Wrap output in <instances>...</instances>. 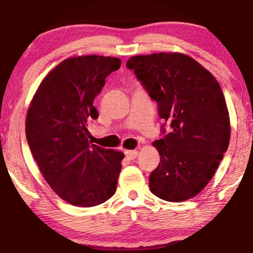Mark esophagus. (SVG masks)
<instances>
[{
    "label": "esophagus",
    "instance_id": "34e87169",
    "mask_svg": "<svg viewBox=\"0 0 253 253\" xmlns=\"http://www.w3.org/2000/svg\"><path fill=\"white\" fill-rule=\"evenodd\" d=\"M125 155L128 159H135L138 156L137 150H126Z\"/></svg>",
    "mask_w": 253,
    "mask_h": 253
}]
</instances>
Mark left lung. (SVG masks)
Listing matches in <instances>:
<instances>
[{
	"label": "left lung",
	"instance_id": "left-lung-1",
	"mask_svg": "<svg viewBox=\"0 0 253 253\" xmlns=\"http://www.w3.org/2000/svg\"><path fill=\"white\" fill-rule=\"evenodd\" d=\"M127 67L172 128L152 142L161 163L149 177L151 193L167 202L195 197L214 175L229 145V112L221 87L205 67L180 52L133 56Z\"/></svg>",
	"mask_w": 253,
	"mask_h": 253
}]
</instances>
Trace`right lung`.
<instances>
[{
	"label": "right lung",
	"instance_id": "1",
	"mask_svg": "<svg viewBox=\"0 0 253 253\" xmlns=\"http://www.w3.org/2000/svg\"><path fill=\"white\" fill-rule=\"evenodd\" d=\"M117 57H70L49 72L32 98L26 138L44 180L74 206L90 208L117 190L125 155L89 144L88 123L98 118L94 99L119 70Z\"/></svg>",
	"mask_w": 253,
	"mask_h": 253
}]
</instances>
